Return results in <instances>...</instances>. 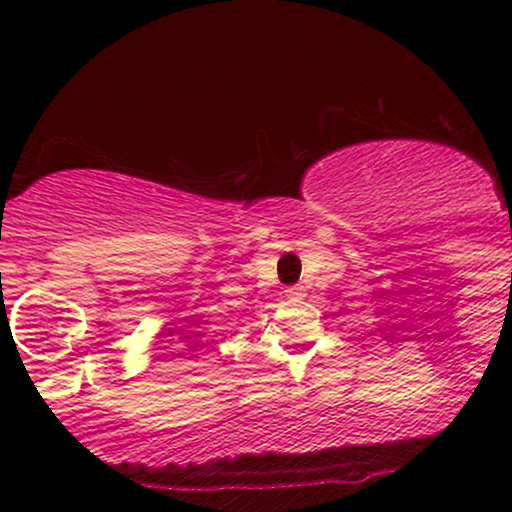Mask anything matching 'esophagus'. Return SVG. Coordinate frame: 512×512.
<instances>
[{
    "label": "esophagus",
    "mask_w": 512,
    "mask_h": 512,
    "mask_svg": "<svg viewBox=\"0 0 512 512\" xmlns=\"http://www.w3.org/2000/svg\"><path fill=\"white\" fill-rule=\"evenodd\" d=\"M285 294L287 297H302V287H287Z\"/></svg>",
    "instance_id": "obj_1"
}]
</instances>
